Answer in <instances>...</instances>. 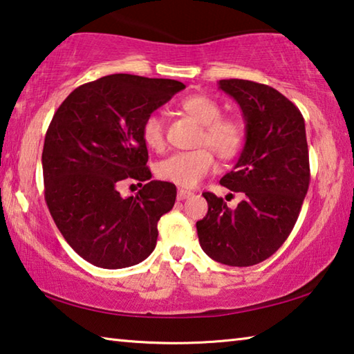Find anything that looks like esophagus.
Listing matches in <instances>:
<instances>
[{"label":"esophagus","instance_id":"1","mask_svg":"<svg viewBox=\"0 0 354 354\" xmlns=\"http://www.w3.org/2000/svg\"><path fill=\"white\" fill-rule=\"evenodd\" d=\"M189 196H192V192H190V190H184V189H179V190H178L176 198H178L179 201L189 198Z\"/></svg>","mask_w":354,"mask_h":354}]
</instances>
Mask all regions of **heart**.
I'll list each match as a JSON object with an SVG mask.
<instances>
[{"instance_id":"heart-1","label":"heart","mask_w":354,"mask_h":354,"mask_svg":"<svg viewBox=\"0 0 354 354\" xmlns=\"http://www.w3.org/2000/svg\"><path fill=\"white\" fill-rule=\"evenodd\" d=\"M181 109L201 124L198 145L194 151H181L160 160L156 173L164 181L181 187H194L215 169V156L230 160L236 158L243 145V128L234 118L220 117L221 107L209 95L196 93L181 101ZM142 140L153 151L165 148V124L158 113H149L142 123ZM209 146L212 147L208 148Z\"/></svg>"}]
</instances>
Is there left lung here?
<instances>
[{"label": "left lung", "instance_id": "8db88e82", "mask_svg": "<svg viewBox=\"0 0 354 354\" xmlns=\"http://www.w3.org/2000/svg\"><path fill=\"white\" fill-rule=\"evenodd\" d=\"M218 87L241 106L247 140L234 170L220 184L242 195L236 209L205 192L206 217L196 221L200 245L214 261L250 267L277 253L297 223L310 170L304 118L277 88L247 80Z\"/></svg>", "mask_w": 354, "mask_h": 354}]
</instances>
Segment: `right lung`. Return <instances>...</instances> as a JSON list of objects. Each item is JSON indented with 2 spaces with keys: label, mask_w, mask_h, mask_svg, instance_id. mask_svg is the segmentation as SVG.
Listing matches in <instances>:
<instances>
[{
  "label": "right lung",
  "mask_w": 354,
  "mask_h": 354,
  "mask_svg": "<svg viewBox=\"0 0 354 354\" xmlns=\"http://www.w3.org/2000/svg\"><path fill=\"white\" fill-rule=\"evenodd\" d=\"M175 80L109 75L75 88L48 127L45 201L65 241L101 268L136 266L153 253L158 221L175 205V184L149 181L142 123L179 91ZM147 182L136 197L119 187Z\"/></svg>",
  "instance_id": "obj_1"
}]
</instances>
